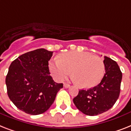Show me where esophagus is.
Listing matches in <instances>:
<instances>
[{
  "label": "esophagus",
  "instance_id": "1",
  "mask_svg": "<svg viewBox=\"0 0 131 131\" xmlns=\"http://www.w3.org/2000/svg\"><path fill=\"white\" fill-rule=\"evenodd\" d=\"M64 87L65 88H70V85H69L67 83H64Z\"/></svg>",
  "mask_w": 131,
  "mask_h": 131
}]
</instances>
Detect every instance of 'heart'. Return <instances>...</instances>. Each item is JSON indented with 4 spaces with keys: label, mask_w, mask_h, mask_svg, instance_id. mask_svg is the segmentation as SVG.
I'll return each mask as SVG.
<instances>
[{
    "label": "heart",
    "mask_w": 131,
    "mask_h": 131,
    "mask_svg": "<svg viewBox=\"0 0 131 131\" xmlns=\"http://www.w3.org/2000/svg\"><path fill=\"white\" fill-rule=\"evenodd\" d=\"M49 68L57 81H62L70 74L80 88L88 89L97 85L104 76L105 67L100 57L88 52H69L60 55V60L51 61Z\"/></svg>",
    "instance_id": "1"
}]
</instances>
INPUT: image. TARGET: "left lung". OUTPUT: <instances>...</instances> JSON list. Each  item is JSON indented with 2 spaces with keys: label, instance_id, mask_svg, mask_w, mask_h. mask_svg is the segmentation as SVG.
<instances>
[{
  "label": "left lung",
  "instance_id": "obj_1",
  "mask_svg": "<svg viewBox=\"0 0 131 131\" xmlns=\"http://www.w3.org/2000/svg\"><path fill=\"white\" fill-rule=\"evenodd\" d=\"M105 74L101 82L90 90H81L73 98L78 110L88 116H96L108 111L117 101L121 91L122 72L118 64L104 56Z\"/></svg>",
  "mask_w": 131,
  "mask_h": 131
}]
</instances>
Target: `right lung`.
<instances>
[{
    "mask_svg": "<svg viewBox=\"0 0 131 131\" xmlns=\"http://www.w3.org/2000/svg\"><path fill=\"white\" fill-rule=\"evenodd\" d=\"M53 52L40 48L13 60L6 77L7 94L18 109L31 115L45 112L63 84L54 82L48 61Z\"/></svg>",
    "mask_w": 131,
    "mask_h": 131,
    "instance_id": "right-lung-1",
    "label": "right lung"
}]
</instances>
